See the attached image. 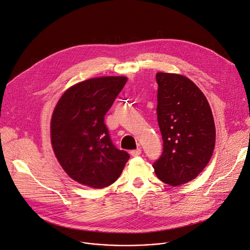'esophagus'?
Returning <instances> with one entry per match:
<instances>
[{"instance_id":"34e87169","label":"esophagus","mask_w":250,"mask_h":250,"mask_svg":"<svg viewBox=\"0 0 250 250\" xmlns=\"http://www.w3.org/2000/svg\"><path fill=\"white\" fill-rule=\"evenodd\" d=\"M141 153H142V151H141V149H140V148H138V149H136V150H132V151L130 152L131 156H133V157L139 156Z\"/></svg>"}]
</instances>
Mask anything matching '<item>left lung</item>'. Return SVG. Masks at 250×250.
Returning <instances> with one entry per match:
<instances>
[{
    "label": "left lung",
    "instance_id": "obj_1",
    "mask_svg": "<svg viewBox=\"0 0 250 250\" xmlns=\"http://www.w3.org/2000/svg\"><path fill=\"white\" fill-rule=\"evenodd\" d=\"M156 79L164 148L153 168L162 182L177 187L206 168L214 149L215 126L205 94L190 79L166 72H158Z\"/></svg>",
    "mask_w": 250,
    "mask_h": 250
}]
</instances>
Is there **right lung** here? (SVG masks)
<instances>
[{"label": "right lung", "instance_id": "obj_1", "mask_svg": "<svg viewBox=\"0 0 250 250\" xmlns=\"http://www.w3.org/2000/svg\"><path fill=\"white\" fill-rule=\"evenodd\" d=\"M127 82L125 76L90 78L69 87L55 106L50 138L53 152L75 182L94 188L112 185L130 156L117 149L104 116Z\"/></svg>", "mask_w": 250, "mask_h": 250}]
</instances>
